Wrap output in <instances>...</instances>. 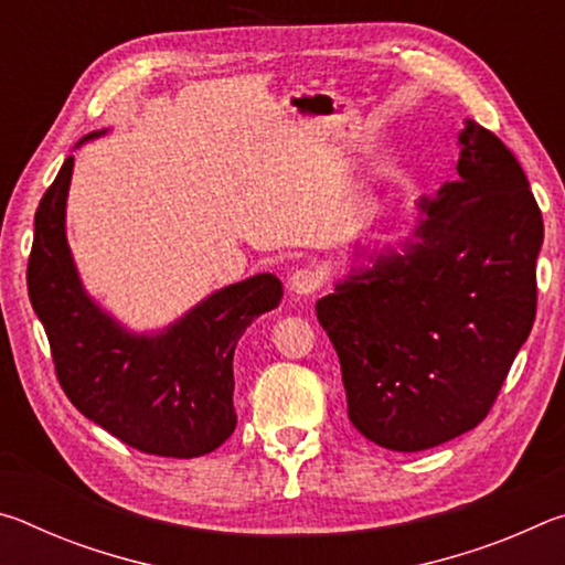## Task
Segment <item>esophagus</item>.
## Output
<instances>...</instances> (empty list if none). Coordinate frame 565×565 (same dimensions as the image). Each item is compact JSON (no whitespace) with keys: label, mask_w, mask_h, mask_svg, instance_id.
Instances as JSON below:
<instances>
[{"label":"esophagus","mask_w":565,"mask_h":565,"mask_svg":"<svg viewBox=\"0 0 565 565\" xmlns=\"http://www.w3.org/2000/svg\"><path fill=\"white\" fill-rule=\"evenodd\" d=\"M321 286V274L313 271V269H296L289 276V289L299 296H311L317 294Z\"/></svg>","instance_id":"esophagus-1"}]
</instances>
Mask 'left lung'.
Returning a JSON list of instances; mask_svg holds the SVG:
<instances>
[{"mask_svg":"<svg viewBox=\"0 0 565 565\" xmlns=\"http://www.w3.org/2000/svg\"><path fill=\"white\" fill-rule=\"evenodd\" d=\"M456 181L420 196L411 236L351 266L317 317L341 361L351 424L414 454L489 414L535 319L541 209L503 141L466 121Z\"/></svg>","mask_w":565,"mask_h":565,"instance_id":"left-lung-1","label":"left lung"}]
</instances>
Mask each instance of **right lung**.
Here are the masks:
<instances>
[{
	"label": "right lung",
	"mask_w": 565,
	"mask_h": 565,
	"mask_svg": "<svg viewBox=\"0 0 565 565\" xmlns=\"http://www.w3.org/2000/svg\"><path fill=\"white\" fill-rule=\"evenodd\" d=\"M107 129L76 141H92ZM64 161L34 214L26 286L72 404L131 448L167 458L212 454L236 428L234 349L281 301V281L256 274L224 286L159 331H129L84 289L66 244Z\"/></svg>",
	"instance_id": "obj_1"
}]
</instances>
